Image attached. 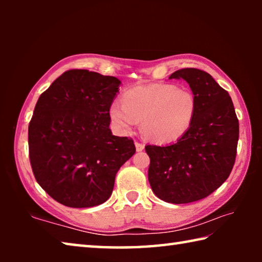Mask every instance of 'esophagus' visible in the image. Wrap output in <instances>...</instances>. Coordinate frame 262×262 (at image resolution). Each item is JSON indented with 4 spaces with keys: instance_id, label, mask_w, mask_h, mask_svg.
I'll list each match as a JSON object with an SVG mask.
<instances>
[{
    "instance_id": "obj_1",
    "label": "esophagus",
    "mask_w": 262,
    "mask_h": 262,
    "mask_svg": "<svg viewBox=\"0 0 262 262\" xmlns=\"http://www.w3.org/2000/svg\"><path fill=\"white\" fill-rule=\"evenodd\" d=\"M135 148H136V151H142V150L144 149V144L140 143V142H135Z\"/></svg>"
}]
</instances>
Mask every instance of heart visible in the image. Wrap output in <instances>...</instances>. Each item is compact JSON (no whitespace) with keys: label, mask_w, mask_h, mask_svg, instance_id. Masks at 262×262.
<instances>
[{"label":"heart","mask_w":262,"mask_h":262,"mask_svg":"<svg viewBox=\"0 0 262 262\" xmlns=\"http://www.w3.org/2000/svg\"><path fill=\"white\" fill-rule=\"evenodd\" d=\"M122 102L113 101L108 107L115 129L128 133L142 120V130L157 143L181 139L192 127L198 110L192 91L166 83L128 89Z\"/></svg>","instance_id":"obj_1"}]
</instances>
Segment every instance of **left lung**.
Returning a JSON list of instances; mask_svg holds the SVG:
<instances>
[{
  "mask_svg": "<svg viewBox=\"0 0 262 262\" xmlns=\"http://www.w3.org/2000/svg\"><path fill=\"white\" fill-rule=\"evenodd\" d=\"M196 98L192 127L176 143L145 145L148 179L161 200L181 205L207 198L228 179L237 154L239 123L228 91L200 69L177 70Z\"/></svg>",
  "mask_w": 262,
  "mask_h": 262,
  "instance_id": "left-lung-1",
  "label": "left lung"
}]
</instances>
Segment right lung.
I'll list each match as a JSON object with an SVG mask.
<instances>
[{
  "mask_svg": "<svg viewBox=\"0 0 262 262\" xmlns=\"http://www.w3.org/2000/svg\"><path fill=\"white\" fill-rule=\"evenodd\" d=\"M120 84L117 77L73 69L39 97L29 125L30 162L38 184L61 205L104 203L119 168L135 154L132 139L110 129L108 107Z\"/></svg>",
  "mask_w": 262,
  "mask_h": 262,
  "instance_id": "obj_1",
  "label": "right lung"
}]
</instances>
